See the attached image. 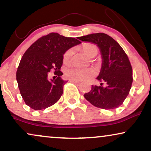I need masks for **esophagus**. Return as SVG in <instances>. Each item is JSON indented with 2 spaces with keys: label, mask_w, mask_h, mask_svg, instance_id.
<instances>
[{
  "label": "esophagus",
  "mask_w": 151,
  "mask_h": 151,
  "mask_svg": "<svg viewBox=\"0 0 151 151\" xmlns=\"http://www.w3.org/2000/svg\"><path fill=\"white\" fill-rule=\"evenodd\" d=\"M70 81L72 83H80V81H76V80H70Z\"/></svg>",
  "instance_id": "obj_1"
}]
</instances>
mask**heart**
<instances>
[{
    "label": "heart",
    "mask_w": 151,
    "mask_h": 151,
    "mask_svg": "<svg viewBox=\"0 0 151 151\" xmlns=\"http://www.w3.org/2000/svg\"><path fill=\"white\" fill-rule=\"evenodd\" d=\"M81 49L88 57H94L99 52L97 46L94 44L87 43L81 46ZM73 54V48H69L63 55V61L65 64H69L72 61ZM65 75L70 80L84 81L92 78L95 75V71L92 68H79L78 67H70L65 70Z\"/></svg>",
    "instance_id": "b5f03b06"
}]
</instances>
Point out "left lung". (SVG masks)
I'll list each match as a JSON object with an SVG mask.
<instances>
[{
  "mask_svg": "<svg viewBox=\"0 0 151 151\" xmlns=\"http://www.w3.org/2000/svg\"><path fill=\"white\" fill-rule=\"evenodd\" d=\"M81 41L96 44L101 50L103 63L97 80L101 86H92L84 94L87 101L95 107L113 109L122 105L130 92L133 70L129 57L117 42L103 33L78 37Z\"/></svg>",
  "mask_w": 151,
  "mask_h": 151,
  "instance_id": "left-lung-1",
  "label": "left lung"
}]
</instances>
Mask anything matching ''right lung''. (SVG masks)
I'll list each match as a JSON object with an SVG mask.
<instances>
[{
    "mask_svg": "<svg viewBox=\"0 0 151 151\" xmlns=\"http://www.w3.org/2000/svg\"><path fill=\"white\" fill-rule=\"evenodd\" d=\"M80 43L75 38L51 33L31 44L23 55L16 72L19 90L27 105L42 110L59 101L67 82L61 78L63 55ZM51 71L56 76L49 80L47 76Z\"/></svg>",
    "mask_w": 151,
    "mask_h": 151,
    "instance_id": "obj_1",
    "label": "right lung"
}]
</instances>
